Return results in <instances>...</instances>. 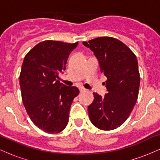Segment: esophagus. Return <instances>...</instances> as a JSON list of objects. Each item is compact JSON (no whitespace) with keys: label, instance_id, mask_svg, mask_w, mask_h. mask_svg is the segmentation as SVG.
<instances>
[{"label":"esophagus","instance_id":"obj_1","mask_svg":"<svg viewBox=\"0 0 160 160\" xmlns=\"http://www.w3.org/2000/svg\"><path fill=\"white\" fill-rule=\"evenodd\" d=\"M79 89H80V92H84V91L86 90L85 88H83V87H80V88H79Z\"/></svg>","mask_w":160,"mask_h":160}]
</instances>
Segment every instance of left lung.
I'll list each match as a JSON object with an SVG mask.
<instances>
[{
	"label": "left lung",
	"mask_w": 160,
	"mask_h": 160,
	"mask_svg": "<svg viewBox=\"0 0 160 160\" xmlns=\"http://www.w3.org/2000/svg\"><path fill=\"white\" fill-rule=\"evenodd\" d=\"M82 43L94 52L101 72L108 79L104 97L93 92L94 100L88 106L89 119L100 129H115L127 120L137 102L140 86L137 58L125 43L111 37Z\"/></svg>",
	"instance_id": "8db88e82"
}]
</instances>
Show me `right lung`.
<instances>
[{
  "label": "right lung",
  "instance_id": "obj_1",
  "mask_svg": "<svg viewBox=\"0 0 160 160\" xmlns=\"http://www.w3.org/2000/svg\"><path fill=\"white\" fill-rule=\"evenodd\" d=\"M78 44L45 40L24 58L19 76L23 104L34 124L47 133H58L66 127L71 105L80 92L78 88L58 80Z\"/></svg>",
  "mask_w": 160,
  "mask_h": 160
}]
</instances>
